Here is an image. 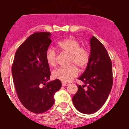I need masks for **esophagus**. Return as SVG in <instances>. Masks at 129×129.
Masks as SVG:
<instances>
[{"label":"esophagus","instance_id":"34e87169","mask_svg":"<svg viewBox=\"0 0 129 129\" xmlns=\"http://www.w3.org/2000/svg\"><path fill=\"white\" fill-rule=\"evenodd\" d=\"M62 85L63 86H68V84H67V83H64V82H62Z\"/></svg>","mask_w":129,"mask_h":129}]
</instances>
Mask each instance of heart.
<instances>
[{"instance_id":"b5f03b06","label":"heart","mask_w":129,"mask_h":129,"mask_svg":"<svg viewBox=\"0 0 129 129\" xmlns=\"http://www.w3.org/2000/svg\"><path fill=\"white\" fill-rule=\"evenodd\" d=\"M58 47L62 53L70 55L69 64H74L68 67H60L53 72V77L63 82H68L78 75V69L83 70L90 62V53L86 48L81 46L80 43L74 38H68L59 41ZM57 52L52 48L46 52L45 58L50 66H55L57 63ZM75 65L76 66H75Z\"/></svg>"}]
</instances>
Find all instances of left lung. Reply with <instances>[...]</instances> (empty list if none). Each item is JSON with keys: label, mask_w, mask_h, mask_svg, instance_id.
I'll return each instance as SVG.
<instances>
[{"label": "left lung", "mask_w": 129, "mask_h": 129, "mask_svg": "<svg viewBox=\"0 0 129 129\" xmlns=\"http://www.w3.org/2000/svg\"><path fill=\"white\" fill-rule=\"evenodd\" d=\"M90 59L86 70L78 77L85 83L78 85V90L72 98L78 111L91 114L101 109L107 101L113 84L111 59L103 44L94 36L90 39Z\"/></svg>", "instance_id": "obj_1"}]
</instances>
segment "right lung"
<instances>
[{"instance_id":"right-lung-1","label":"right lung","mask_w":129,"mask_h":129,"mask_svg":"<svg viewBox=\"0 0 129 129\" xmlns=\"http://www.w3.org/2000/svg\"><path fill=\"white\" fill-rule=\"evenodd\" d=\"M50 35V32H35L28 37L16 51L11 68L19 100L35 114L50 109L54 94L62 86L59 79L48 83L51 72L45 55L52 43Z\"/></svg>"}]
</instances>
